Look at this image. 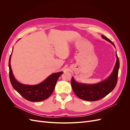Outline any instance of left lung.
<instances>
[{
  "instance_id": "1",
  "label": "left lung",
  "mask_w": 130,
  "mask_h": 130,
  "mask_svg": "<svg viewBox=\"0 0 130 130\" xmlns=\"http://www.w3.org/2000/svg\"><path fill=\"white\" fill-rule=\"evenodd\" d=\"M103 38L111 43L115 46L113 43L104 35ZM117 61L112 74L107 79L99 83L93 85L81 84L77 82L72 77L71 85L74 93L81 99L89 101L99 100L106 96L115 88L117 83L118 75L119 69V60L116 52Z\"/></svg>"
}]
</instances>
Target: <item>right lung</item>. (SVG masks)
<instances>
[{"mask_svg":"<svg viewBox=\"0 0 130 130\" xmlns=\"http://www.w3.org/2000/svg\"><path fill=\"white\" fill-rule=\"evenodd\" d=\"M11 54L9 62V76L13 88L25 99L30 101H41L48 98L53 92L58 78L63 72L52 74L44 81L38 85H27L21 84L15 79L12 71L10 64Z\"/></svg>","mask_w":130,"mask_h":130,"instance_id":"obj_1","label":"right lung"}]
</instances>
